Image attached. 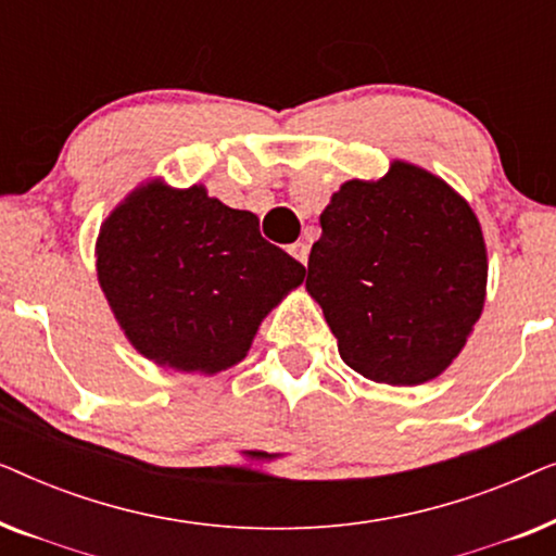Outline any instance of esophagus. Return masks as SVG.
I'll list each match as a JSON object with an SVG mask.
<instances>
[{
  "label": "esophagus",
  "mask_w": 556,
  "mask_h": 556,
  "mask_svg": "<svg viewBox=\"0 0 556 556\" xmlns=\"http://www.w3.org/2000/svg\"><path fill=\"white\" fill-rule=\"evenodd\" d=\"M288 250H291V255H293L299 263H303V265L308 263V245H306V242H293V245L288 248Z\"/></svg>",
  "instance_id": "esophagus-1"
}]
</instances>
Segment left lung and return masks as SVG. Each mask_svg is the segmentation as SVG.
Wrapping results in <instances>:
<instances>
[{
    "label": "left lung",
    "instance_id": "obj_1",
    "mask_svg": "<svg viewBox=\"0 0 556 556\" xmlns=\"http://www.w3.org/2000/svg\"><path fill=\"white\" fill-rule=\"evenodd\" d=\"M485 273L468 202L443 179L394 162L384 179H352L331 197L306 288L349 367L413 387L458 356L483 311Z\"/></svg>",
    "mask_w": 556,
    "mask_h": 556
}]
</instances>
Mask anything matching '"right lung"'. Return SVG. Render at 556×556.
Wrapping results in <instances>:
<instances>
[{
  "mask_svg": "<svg viewBox=\"0 0 556 556\" xmlns=\"http://www.w3.org/2000/svg\"><path fill=\"white\" fill-rule=\"evenodd\" d=\"M98 280L151 362L215 375L248 354L263 316L306 268L261 235L253 212L204 187L147 185L105 219Z\"/></svg>",
  "mask_w": 556,
  "mask_h": 556,
  "instance_id": "right-lung-1",
  "label": "right lung"
}]
</instances>
